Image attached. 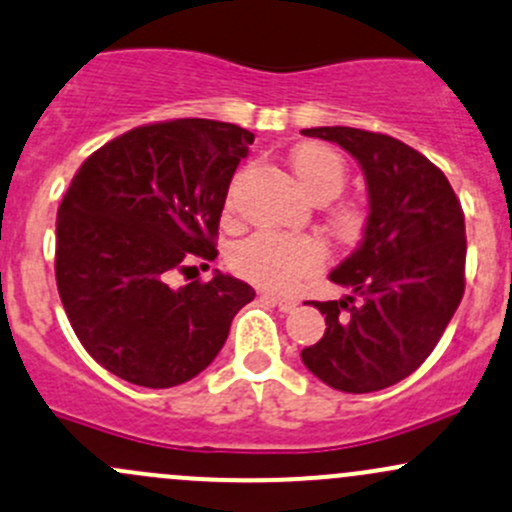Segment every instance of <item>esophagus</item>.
I'll return each instance as SVG.
<instances>
[{"instance_id":"1","label":"esophagus","mask_w":512,"mask_h":512,"mask_svg":"<svg viewBox=\"0 0 512 512\" xmlns=\"http://www.w3.org/2000/svg\"><path fill=\"white\" fill-rule=\"evenodd\" d=\"M260 297L265 301H272V304L279 306V311H284V314H289V311H294L299 306V301L294 297H279V294H272V292H262Z\"/></svg>"}]
</instances>
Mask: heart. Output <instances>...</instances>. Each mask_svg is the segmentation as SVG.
<instances>
[{"mask_svg":"<svg viewBox=\"0 0 512 512\" xmlns=\"http://www.w3.org/2000/svg\"><path fill=\"white\" fill-rule=\"evenodd\" d=\"M292 169L297 181L314 201L326 203L346 186V164L324 144H301L292 154ZM363 215L358 208L343 206L333 213V225L341 235L351 238L360 230ZM326 262L324 242L314 235L255 233L230 252V267L247 282L265 289H292L301 279L319 272Z\"/></svg>","mask_w":512,"mask_h":512,"instance_id":"obj_1","label":"heart"}]
</instances>
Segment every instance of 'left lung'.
Segmentation results:
<instances>
[{
	"label": "left lung",
	"mask_w": 512,
	"mask_h": 512,
	"mask_svg": "<svg viewBox=\"0 0 512 512\" xmlns=\"http://www.w3.org/2000/svg\"><path fill=\"white\" fill-rule=\"evenodd\" d=\"M301 134L346 149L368 186L363 240L328 274L351 294L314 301L326 333L301 360L333 390H385L427 360L461 304L464 211L446 176L400 139L355 127Z\"/></svg>",
	"instance_id": "left-lung-1"
}]
</instances>
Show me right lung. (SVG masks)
Instances as JSON below:
<instances>
[{"mask_svg": "<svg viewBox=\"0 0 512 512\" xmlns=\"http://www.w3.org/2000/svg\"><path fill=\"white\" fill-rule=\"evenodd\" d=\"M252 139L228 122H159L107 142L73 176L56 220L58 294L85 351L117 378L188 383L255 299L218 270L211 282L171 284L193 260L218 257L220 213Z\"/></svg>", "mask_w": 512, "mask_h": 512, "instance_id": "1", "label": "right lung"}]
</instances>
